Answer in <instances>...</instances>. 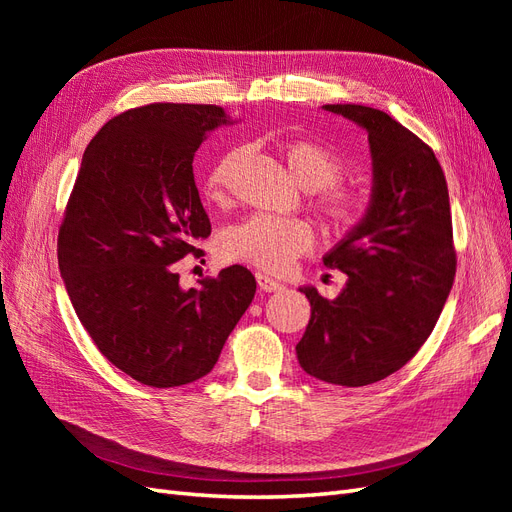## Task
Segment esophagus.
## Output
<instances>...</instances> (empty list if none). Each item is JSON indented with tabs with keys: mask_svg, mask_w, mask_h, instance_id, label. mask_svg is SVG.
<instances>
[{
	"mask_svg": "<svg viewBox=\"0 0 512 512\" xmlns=\"http://www.w3.org/2000/svg\"><path fill=\"white\" fill-rule=\"evenodd\" d=\"M256 282H258L260 290H265V292H280V290H284V288H286L282 282L273 280L271 275L262 273V271H258V273H256Z\"/></svg>",
	"mask_w": 512,
	"mask_h": 512,
	"instance_id": "obj_1",
	"label": "esophagus"
}]
</instances>
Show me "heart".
Segmentation results:
<instances>
[{
  "mask_svg": "<svg viewBox=\"0 0 512 512\" xmlns=\"http://www.w3.org/2000/svg\"><path fill=\"white\" fill-rule=\"evenodd\" d=\"M280 151L301 188L320 192L316 205L335 230L348 232L361 224L365 211L363 198L352 190L333 185L342 179L344 164L329 147L309 141V138H286ZM245 158L247 149L237 145L213 160L205 179L209 200L213 203L226 200L232 179ZM314 239V228L303 220L256 213L222 232L220 252L228 260H239L258 269L280 273L299 256L312 250Z\"/></svg>",
  "mask_w": 512,
  "mask_h": 512,
  "instance_id": "heart-1",
  "label": "heart"
}]
</instances>
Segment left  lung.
<instances>
[{
    "label": "left lung",
    "instance_id": "1",
    "mask_svg": "<svg viewBox=\"0 0 512 512\" xmlns=\"http://www.w3.org/2000/svg\"><path fill=\"white\" fill-rule=\"evenodd\" d=\"M367 132L371 198L324 265L348 275L333 301L299 288L312 316L297 344L305 374L365 386L404 367L425 344L453 288L457 256L448 188L436 153L391 115L324 104Z\"/></svg>",
    "mask_w": 512,
    "mask_h": 512
}]
</instances>
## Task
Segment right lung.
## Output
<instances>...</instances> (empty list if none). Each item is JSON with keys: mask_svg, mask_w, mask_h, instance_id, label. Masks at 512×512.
<instances>
[{"mask_svg": "<svg viewBox=\"0 0 512 512\" xmlns=\"http://www.w3.org/2000/svg\"><path fill=\"white\" fill-rule=\"evenodd\" d=\"M226 123L215 104L113 117L83 153L59 228V273L85 331L123 374L156 389L207 376L256 292L241 265L188 290L175 269L211 235L192 162Z\"/></svg>", "mask_w": 512, "mask_h": 512, "instance_id": "add662e5", "label": "right lung"}]
</instances>
